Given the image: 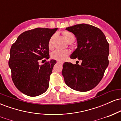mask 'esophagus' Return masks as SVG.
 Wrapping results in <instances>:
<instances>
[{
    "label": "esophagus",
    "instance_id": "obj_1",
    "mask_svg": "<svg viewBox=\"0 0 121 121\" xmlns=\"http://www.w3.org/2000/svg\"><path fill=\"white\" fill-rule=\"evenodd\" d=\"M57 63H59V64H62V62H59V61H58V62H57Z\"/></svg>",
    "mask_w": 121,
    "mask_h": 121
}]
</instances>
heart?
<instances>
[{
	"instance_id": "heart-1",
	"label": "heart",
	"mask_w": 121,
	"mask_h": 121,
	"mask_svg": "<svg viewBox=\"0 0 121 121\" xmlns=\"http://www.w3.org/2000/svg\"><path fill=\"white\" fill-rule=\"evenodd\" d=\"M62 35L65 38V40L68 43H72L75 40V37L73 34L69 31H64L62 32ZM53 36L51 37L48 42V47L49 48H52V40ZM70 54V52L68 50H59L57 49L53 51L51 53V57L53 59L59 61H64L67 56Z\"/></svg>"
}]
</instances>
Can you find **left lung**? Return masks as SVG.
Masks as SVG:
<instances>
[{
	"instance_id": "1",
	"label": "left lung",
	"mask_w": 121,
	"mask_h": 121,
	"mask_svg": "<svg viewBox=\"0 0 121 121\" xmlns=\"http://www.w3.org/2000/svg\"><path fill=\"white\" fill-rule=\"evenodd\" d=\"M66 30L74 35L77 42V48L70 58H77L82 62L64 63L62 74L65 82L75 91H89L101 81L109 65V43L102 30L91 25L77 24Z\"/></svg>"
}]
</instances>
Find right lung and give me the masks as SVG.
Instances as JSON below:
<instances>
[{
	"mask_svg": "<svg viewBox=\"0 0 121 121\" xmlns=\"http://www.w3.org/2000/svg\"><path fill=\"white\" fill-rule=\"evenodd\" d=\"M57 30V28H37L27 30L12 45L8 65L15 86L23 94L38 96L48 89L56 61L51 60L41 65L39 62L49 58L48 42Z\"/></svg>",
	"mask_w": 121,
	"mask_h": 121,
	"instance_id": "obj_1",
	"label": "right lung"
}]
</instances>
